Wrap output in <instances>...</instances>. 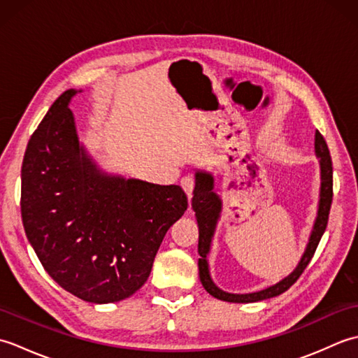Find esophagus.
<instances>
[{
  "instance_id": "34e87169",
  "label": "esophagus",
  "mask_w": 358,
  "mask_h": 358,
  "mask_svg": "<svg viewBox=\"0 0 358 358\" xmlns=\"http://www.w3.org/2000/svg\"><path fill=\"white\" fill-rule=\"evenodd\" d=\"M180 185H181V187H183V191L186 192L187 199L191 200L192 192H194V186H195V181H194V178H192V177H189V175H187V177H183V178H181Z\"/></svg>"
}]
</instances>
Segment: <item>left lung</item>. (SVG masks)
<instances>
[{"label": "left lung", "instance_id": "left-lung-1", "mask_svg": "<svg viewBox=\"0 0 358 358\" xmlns=\"http://www.w3.org/2000/svg\"><path fill=\"white\" fill-rule=\"evenodd\" d=\"M315 155L320 162V175H322V186H320V200H318V210L317 218L310 232L308 246L301 260L296 264V268L285 277L277 285L269 286L258 292L250 294H231L224 292L220 289L210 278L209 264H208V254L210 250L212 237H214L217 222L222 214V199L214 191L215 180L212 173L204 171L195 172V189L192 196V209L195 212L196 223H199V271H200V281L206 291L215 296L218 300L231 301V303H254L262 301L266 299H272L287 291L296 280L300 278L303 271L306 269L310 258L314 257L318 243L322 240V235L326 231L329 220V210L332 203V159L329 155L328 144H326L323 135L315 132Z\"/></svg>", "mask_w": 358, "mask_h": 358}]
</instances>
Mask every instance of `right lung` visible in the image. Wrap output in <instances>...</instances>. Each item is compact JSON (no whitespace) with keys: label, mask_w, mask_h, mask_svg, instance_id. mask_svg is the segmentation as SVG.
Returning <instances> with one entry per match:
<instances>
[{"label":"right lung","mask_w":358,"mask_h":358,"mask_svg":"<svg viewBox=\"0 0 358 358\" xmlns=\"http://www.w3.org/2000/svg\"><path fill=\"white\" fill-rule=\"evenodd\" d=\"M59 95L30 136L21 167V217L45 272L78 299L124 300L146 283L166 232L187 209L177 185L98 169Z\"/></svg>","instance_id":"1"}]
</instances>
